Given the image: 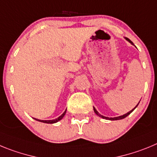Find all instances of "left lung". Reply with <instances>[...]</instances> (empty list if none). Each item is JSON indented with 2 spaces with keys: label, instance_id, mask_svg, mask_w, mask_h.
<instances>
[{
  "label": "left lung",
  "instance_id": "1",
  "mask_svg": "<svg viewBox=\"0 0 157 157\" xmlns=\"http://www.w3.org/2000/svg\"><path fill=\"white\" fill-rule=\"evenodd\" d=\"M126 39H127V41H129V42H130V43H131V44H133L132 41H130V40L129 39V38H127V37H126ZM138 104H139V103H138ZM138 105H137V106H138ZM137 106H136V107H137ZM136 107H135V108H136ZM135 108H134V109H132V110H131V111H130V112H127V113H126V114L123 115V116H118V117H114V118H109V117H106V116H102V115L100 114V113L98 112V111L96 110L95 108H94V112H95L96 114L98 115V116H100V117H101V118H103V119H105V120H122V119H124V118L127 117V116H129V115H130V113H131V112H132L134 110V109H135Z\"/></svg>",
  "mask_w": 157,
  "mask_h": 157
}]
</instances>
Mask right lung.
<instances>
[{
	"label": "right lung",
	"instance_id": "right-lung-1",
	"mask_svg": "<svg viewBox=\"0 0 157 157\" xmlns=\"http://www.w3.org/2000/svg\"><path fill=\"white\" fill-rule=\"evenodd\" d=\"M66 111H65V112H63V113L61 115V116H59V117L56 118V119H55V120H37V119H34V120H37V121H39V122H42V123H57L58 121H59V120L63 119V117L65 116V114H66Z\"/></svg>",
	"mask_w": 157,
	"mask_h": 157
}]
</instances>
